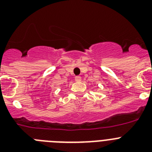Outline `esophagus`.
I'll return each instance as SVG.
<instances>
[{"label":"esophagus","instance_id":"34e87169","mask_svg":"<svg viewBox=\"0 0 152 152\" xmlns=\"http://www.w3.org/2000/svg\"><path fill=\"white\" fill-rule=\"evenodd\" d=\"M75 80L76 81H80L81 80V77L80 76H76L75 77Z\"/></svg>","mask_w":152,"mask_h":152}]
</instances>
